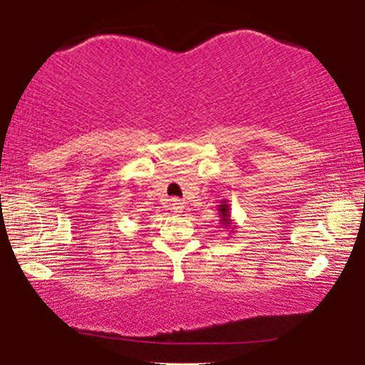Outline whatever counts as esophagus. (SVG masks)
Instances as JSON below:
<instances>
[{
    "label": "esophagus",
    "instance_id": "34e87169",
    "mask_svg": "<svg viewBox=\"0 0 365 365\" xmlns=\"http://www.w3.org/2000/svg\"><path fill=\"white\" fill-rule=\"evenodd\" d=\"M169 210L174 211V213H181V211L184 210V203H182V201H179V200H170L169 201Z\"/></svg>",
    "mask_w": 365,
    "mask_h": 365
}]
</instances>
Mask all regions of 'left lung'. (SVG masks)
<instances>
[{
	"label": "left lung",
	"instance_id": "1",
	"mask_svg": "<svg viewBox=\"0 0 365 365\" xmlns=\"http://www.w3.org/2000/svg\"><path fill=\"white\" fill-rule=\"evenodd\" d=\"M218 208H220V213H222V220H220V222H222L223 227H228V225H230V206L220 205Z\"/></svg>",
	"mask_w": 365,
	"mask_h": 365
}]
</instances>
